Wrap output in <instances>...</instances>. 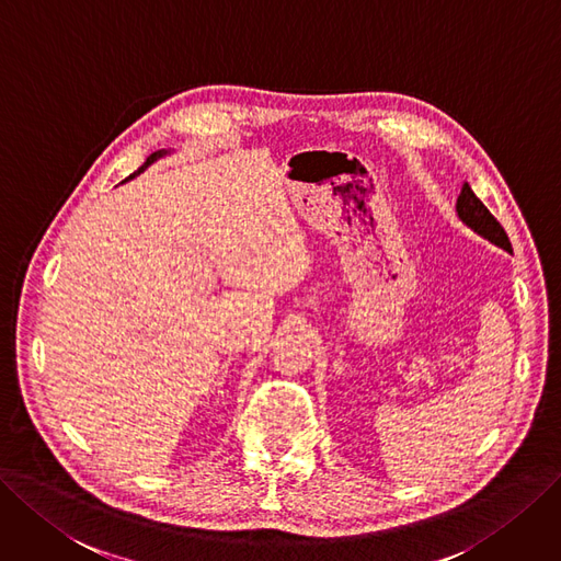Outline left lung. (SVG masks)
<instances>
[{
  "mask_svg": "<svg viewBox=\"0 0 561 561\" xmlns=\"http://www.w3.org/2000/svg\"><path fill=\"white\" fill-rule=\"evenodd\" d=\"M455 210H458V217L462 224H467L473 233H479L481 238L490 240L492 244L506 249L511 252V240L506 236V231L502 228V224L496 221L488 207L481 203V198L473 194L471 186L465 182L462 192L458 196V203H455Z\"/></svg>",
  "mask_w": 561,
  "mask_h": 561,
  "instance_id": "8db88e82",
  "label": "left lung"
}]
</instances>
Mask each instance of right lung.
<instances>
[{"instance_id": "add662e5", "label": "right lung", "mask_w": 561, "mask_h": 561, "mask_svg": "<svg viewBox=\"0 0 561 561\" xmlns=\"http://www.w3.org/2000/svg\"><path fill=\"white\" fill-rule=\"evenodd\" d=\"M163 154H169V152H165V150H159V152H152V154H150V157H148V159H145V163H142V165H140V169H138V171H136V173H134V175H129V178H127V180H134V178H136V175H140V173H142V171H145V169H148V165H152V163H154V161H157V159H161V157H163ZM127 180H124V182H127Z\"/></svg>"}]
</instances>
